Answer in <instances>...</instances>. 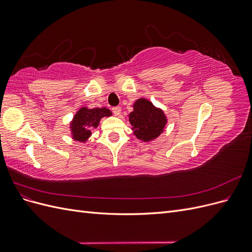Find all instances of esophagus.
I'll use <instances>...</instances> for the list:
<instances>
[{
	"instance_id": "34e87169",
	"label": "esophagus",
	"mask_w": 252,
	"mask_h": 252,
	"mask_svg": "<svg viewBox=\"0 0 252 252\" xmlns=\"http://www.w3.org/2000/svg\"><path fill=\"white\" fill-rule=\"evenodd\" d=\"M121 110H122V108L120 107V106H117V107L112 108V112L114 113V116H120Z\"/></svg>"
}]
</instances>
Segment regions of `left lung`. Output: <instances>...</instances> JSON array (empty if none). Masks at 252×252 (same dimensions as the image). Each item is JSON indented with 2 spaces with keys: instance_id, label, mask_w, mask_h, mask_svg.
I'll return each instance as SVG.
<instances>
[{
  "instance_id": "8db88e82",
  "label": "left lung",
  "mask_w": 252,
  "mask_h": 252,
  "mask_svg": "<svg viewBox=\"0 0 252 252\" xmlns=\"http://www.w3.org/2000/svg\"><path fill=\"white\" fill-rule=\"evenodd\" d=\"M129 122L136 138L149 142L164 131L167 119L162 109L157 108L146 98H139L133 104V111L129 113Z\"/></svg>"
}]
</instances>
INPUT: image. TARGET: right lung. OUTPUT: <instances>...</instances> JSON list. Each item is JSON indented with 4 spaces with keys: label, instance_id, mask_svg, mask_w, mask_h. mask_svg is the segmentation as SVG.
Masks as SVG:
<instances>
[{
    "label": "right lung",
    "instance_id": "obj_1",
    "mask_svg": "<svg viewBox=\"0 0 252 252\" xmlns=\"http://www.w3.org/2000/svg\"><path fill=\"white\" fill-rule=\"evenodd\" d=\"M111 114V111L105 107L94 109L87 107L80 108L70 123L72 139L85 143L91 135V130L98 126L100 120L104 117H110Z\"/></svg>",
    "mask_w": 252,
    "mask_h": 252
}]
</instances>
